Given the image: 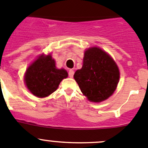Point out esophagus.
<instances>
[{"label": "esophagus", "mask_w": 148, "mask_h": 148, "mask_svg": "<svg viewBox=\"0 0 148 148\" xmlns=\"http://www.w3.org/2000/svg\"><path fill=\"white\" fill-rule=\"evenodd\" d=\"M74 70L70 69L69 71V77H71V78H72L73 76H74Z\"/></svg>", "instance_id": "1"}]
</instances>
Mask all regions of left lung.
I'll return each instance as SVG.
<instances>
[{
    "label": "left lung",
    "mask_w": 148,
    "mask_h": 148,
    "mask_svg": "<svg viewBox=\"0 0 148 148\" xmlns=\"http://www.w3.org/2000/svg\"><path fill=\"white\" fill-rule=\"evenodd\" d=\"M82 93L90 101L100 102L108 99L115 90L120 72L115 62L99 47L85 52L83 65L74 75Z\"/></svg>",
    "instance_id": "obj_1"
}]
</instances>
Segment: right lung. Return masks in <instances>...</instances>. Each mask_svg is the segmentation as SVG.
Listing matches in <instances>:
<instances>
[{
    "instance_id": "obj_1",
    "label": "right lung",
    "mask_w": 148,
    "mask_h": 148,
    "mask_svg": "<svg viewBox=\"0 0 148 148\" xmlns=\"http://www.w3.org/2000/svg\"><path fill=\"white\" fill-rule=\"evenodd\" d=\"M67 77L66 70L56 69L51 55H42L27 68L25 82L34 96L44 98L55 92L60 82Z\"/></svg>"
}]
</instances>
